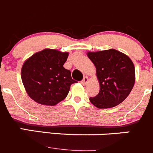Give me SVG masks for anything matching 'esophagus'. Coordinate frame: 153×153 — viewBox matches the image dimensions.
<instances>
[{
    "label": "esophagus",
    "instance_id": "34e87169",
    "mask_svg": "<svg viewBox=\"0 0 153 153\" xmlns=\"http://www.w3.org/2000/svg\"><path fill=\"white\" fill-rule=\"evenodd\" d=\"M87 82H88V78H87V76L84 77V78H83V80H82V81H81V84H84H84H87Z\"/></svg>",
    "mask_w": 153,
    "mask_h": 153
}]
</instances>
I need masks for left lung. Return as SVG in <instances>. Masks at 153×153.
I'll return each instance as SVG.
<instances>
[{"instance_id": "left-lung-1", "label": "left lung", "mask_w": 153, "mask_h": 153, "mask_svg": "<svg viewBox=\"0 0 153 153\" xmlns=\"http://www.w3.org/2000/svg\"><path fill=\"white\" fill-rule=\"evenodd\" d=\"M87 57L96 69L99 93L90 98L99 108H110L123 102L129 95L135 82L134 63L128 56L117 50L88 51Z\"/></svg>"}]
</instances>
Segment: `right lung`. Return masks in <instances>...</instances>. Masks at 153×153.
<instances>
[{
	"label": "right lung",
	"instance_id": "obj_1",
	"mask_svg": "<svg viewBox=\"0 0 153 153\" xmlns=\"http://www.w3.org/2000/svg\"><path fill=\"white\" fill-rule=\"evenodd\" d=\"M68 52L45 48L23 63L22 83L28 96L37 103L54 106L67 96L74 84L71 72L63 67Z\"/></svg>",
	"mask_w": 153,
	"mask_h": 153
}]
</instances>
